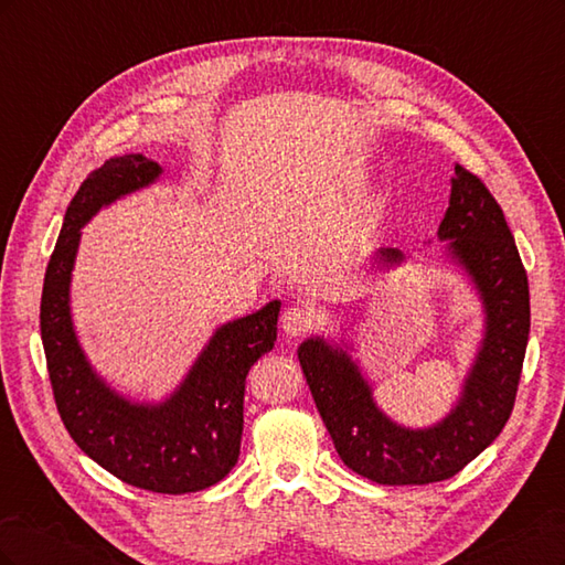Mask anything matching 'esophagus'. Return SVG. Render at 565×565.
Listing matches in <instances>:
<instances>
[{"mask_svg": "<svg viewBox=\"0 0 565 565\" xmlns=\"http://www.w3.org/2000/svg\"><path fill=\"white\" fill-rule=\"evenodd\" d=\"M282 332L289 337H301L313 328L316 316L311 309H303V306H289L282 313Z\"/></svg>", "mask_w": 565, "mask_h": 565, "instance_id": "obj_1", "label": "esophagus"}]
</instances>
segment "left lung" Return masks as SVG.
<instances>
[{"label": "left lung", "mask_w": 565, "mask_h": 565, "mask_svg": "<svg viewBox=\"0 0 565 565\" xmlns=\"http://www.w3.org/2000/svg\"><path fill=\"white\" fill-rule=\"evenodd\" d=\"M450 207L438 241L467 273L483 306V339L457 403L440 422L409 429L393 422L351 358V344L309 337L297 355L341 461L380 486H426L465 469L500 436L514 409L530 332L527 276L502 207L486 183L455 164ZM401 249H380L377 268L401 266Z\"/></svg>", "instance_id": "obj_1"}]
</instances>
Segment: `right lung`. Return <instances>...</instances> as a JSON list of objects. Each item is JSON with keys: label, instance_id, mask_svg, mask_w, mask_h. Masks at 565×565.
Wrapping results in <instances>:
<instances>
[{"label": "right lung", "instance_id": "obj_1", "mask_svg": "<svg viewBox=\"0 0 565 565\" xmlns=\"http://www.w3.org/2000/svg\"><path fill=\"white\" fill-rule=\"evenodd\" d=\"M160 174L158 162L129 152L110 158L79 185L46 266L40 330L58 415L79 450L129 486L183 494L218 483L235 467L245 380L276 344L280 301L216 328L183 382L160 403L131 401L96 374L71 313L82 228L98 210L148 188Z\"/></svg>", "mask_w": 565, "mask_h": 565}]
</instances>
